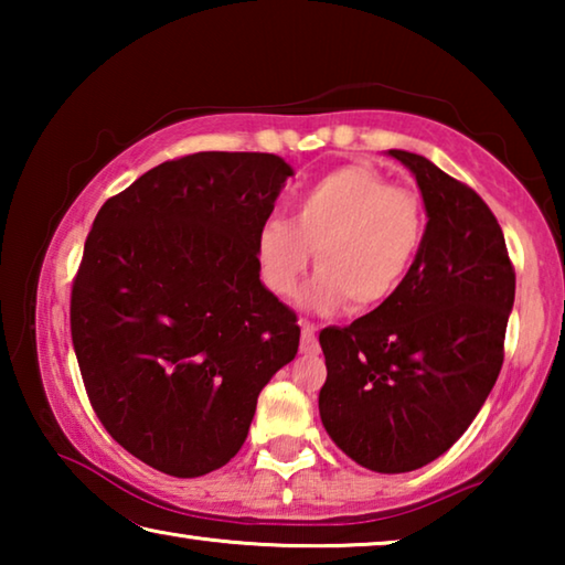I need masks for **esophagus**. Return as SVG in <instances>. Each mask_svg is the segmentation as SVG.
<instances>
[{"label":"esophagus","mask_w":565,"mask_h":565,"mask_svg":"<svg viewBox=\"0 0 565 565\" xmlns=\"http://www.w3.org/2000/svg\"><path fill=\"white\" fill-rule=\"evenodd\" d=\"M301 353H319L317 327L311 321H301Z\"/></svg>","instance_id":"1"}]
</instances>
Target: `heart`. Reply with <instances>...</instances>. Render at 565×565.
I'll list each match as a JSON object with an SVG mask.
<instances>
[{"label":"heart","mask_w":565,"mask_h":565,"mask_svg":"<svg viewBox=\"0 0 565 565\" xmlns=\"http://www.w3.org/2000/svg\"><path fill=\"white\" fill-rule=\"evenodd\" d=\"M289 218H269L256 238V262L274 294L291 296L311 262L319 271L306 303L376 309L404 289L424 246L418 199L363 164L341 167L291 194Z\"/></svg>","instance_id":"b5f03b06"}]
</instances>
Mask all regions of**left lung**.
I'll return each mask as SVG.
<instances>
[{"label":"left lung","mask_w":565,"mask_h":565,"mask_svg":"<svg viewBox=\"0 0 565 565\" xmlns=\"http://www.w3.org/2000/svg\"><path fill=\"white\" fill-rule=\"evenodd\" d=\"M424 196L426 232L394 299L319 333L321 424L351 461L406 473L446 454L499 379L515 274L499 222L434 161L388 149Z\"/></svg>","instance_id":"1"}]
</instances>
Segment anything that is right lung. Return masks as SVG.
I'll use <instances>...</instances> for the list:
<instances>
[{"label": "right lung", "instance_id": "1", "mask_svg": "<svg viewBox=\"0 0 565 565\" xmlns=\"http://www.w3.org/2000/svg\"><path fill=\"white\" fill-rule=\"evenodd\" d=\"M294 169L199 151L99 209L72 286V343L114 441L177 478L232 461L256 398L299 351L296 313L259 279L256 238Z\"/></svg>", "mask_w": 565, "mask_h": 565}]
</instances>
